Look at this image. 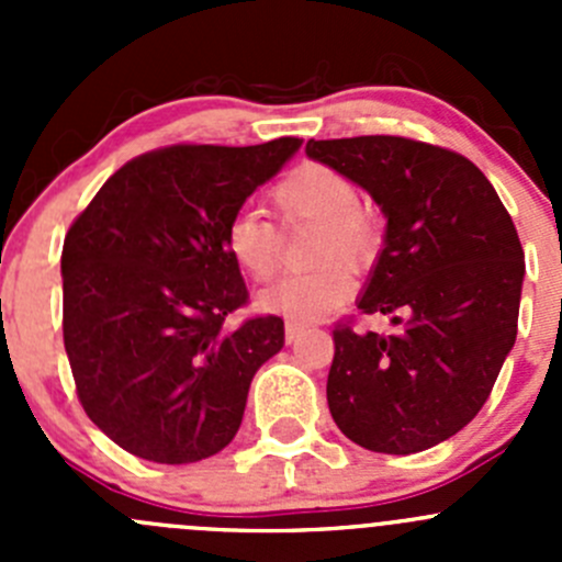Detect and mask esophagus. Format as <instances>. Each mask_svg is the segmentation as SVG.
Returning <instances> with one entry per match:
<instances>
[{"label":"esophagus","instance_id":"1","mask_svg":"<svg viewBox=\"0 0 562 562\" xmlns=\"http://www.w3.org/2000/svg\"><path fill=\"white\" fill-rule=\"evenodd\" d=\"M304 328H307V323H302V321H285V339H288V342H296L299 334H302Z\"/></svg>","mask_w":562,"mask_h":562}]
</instances>
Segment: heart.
Wrapping results in <instances>:
<instances>
[{
  "instance_id": "obj_1",
  "label": "heart",
  "mask_w": 562,
  "mask_h": 562,
  "mask_svg": "<svg viewBox=\"0 0 562 562\" xmlns=\"http://www.w3.org/2000/svg\"><path fill=\"white\" fill-rule=\"evenodd\" d=\"M285 223H313L310 247L315 269L285 274L258 293V307L291 321H315L345 304L356 280L350 269H367L381 247L375 217L359 206V187L321 162H304L271 192ZM225 252L252 280H271L280 266V234L258 209H239L223 234Z\"/></svg>"
}]
</instances>
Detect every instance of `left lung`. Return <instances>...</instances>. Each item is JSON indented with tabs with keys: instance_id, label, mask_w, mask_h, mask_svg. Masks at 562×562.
Returning <instances> with one entry per match:
<instances>
[{
	"instance_id": "1",
	"label": "left lung",
	"mask_w": 562,
	"mask_h": 562,
	"mask_svg": "<svg viewBox=\"0 0 562 562\" xmlns=\"http://www.w3.org/2000/svg\"><path fill=\"white\" fill-rule=\"evenodd\" d=\"M307 157L386 214L359 310L396 326H334L328 411L361 449H432L473 422L517 339L525 252L512 214L490 179L443 146L359 135L307 140Z\"/></svg>"
}]
</instances>
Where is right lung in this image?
Segmentation results:
<instances>
[{"label": "right lung", "instance_id": "right-lung-1", "mask_svg": "<svg viewBox=\"0 0 562 562\" xmlns=\"http://www.w3.org/2000/svg\"><path fill=\"white\" fill-rule=\"evenodd\" d=\"M299 146L146 151L67 231L61 328L78 400L130 454L187 464L239 432L249 383L280 353L285 323L266 315L225 326L247 304V285L223 234Z\"/></svg>", "mask_w": 562, "mask_h": 562}]
</instances>
